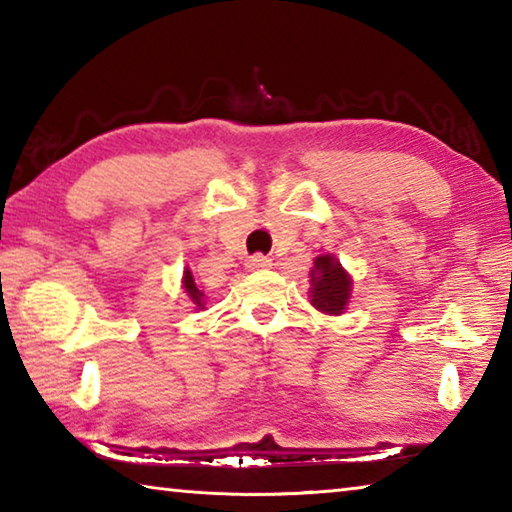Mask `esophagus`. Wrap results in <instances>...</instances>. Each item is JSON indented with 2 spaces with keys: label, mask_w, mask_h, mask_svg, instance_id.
<instances>
[{
  "label": "esophagus",
  "mask_w": 512,
  "mask_h": 512,
  "mask_svg": "<svg viewBox=\"0 0 512 512\" xmlns=\"http://www.w3.org/2000/svg\"><path fill=\"white\" fill-rule=\"evenodd\" d=\"M268 266H271V259L264 257V255H253L246 262L248 271H262V268H268Z\"/></svg>",
  "instance_id": "esophagus-1"
}]
</instances>
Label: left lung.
Listing matches in <instances>:
<instances>
[{
  "instance_id": "1",
  "label": "left lung",
  "mask_w": 512,
  "mask_h": 512,
  "mask_svg": "<svg viewBox=\"0 0 512 512\" xmlns=\"http://www.w3.org/2000/svg\"><path fill=\"white\" fill-rule=\"evenodd\" d=\"M352 275L336 255H318L309 271V302L320 314L341 316L352 300Z\"/></svg>"
}]
</instances>
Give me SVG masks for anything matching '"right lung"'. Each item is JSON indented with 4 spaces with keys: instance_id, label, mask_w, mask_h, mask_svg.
Here are the masks:
<instances>
[{
    "instance_id": "obj_1",
    "label": "right lung",
    "mask_w": 512,
    "mask_h": 512,
    "mask_svg": "<svg viewBox=\"0 0 512 512\" xmlns=\"http://www.w3.org/2000/svg\"><path fill=\"white\" fill-rule=\"evenodd\" d=\"M183 289L187 293L189 302L194 305V309H198V311L205 309V293L196 287V280H194L192 271H189V266H185V271H183Z\"/></svg>"
}]
</instances>
